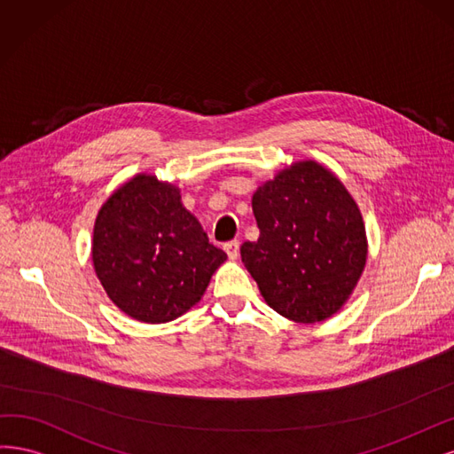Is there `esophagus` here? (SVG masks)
I'll return each instance as SVG.
<instances>
[{"instance_id": "obj_1", "label": "esophagus", "mask_w": 454, "mask_h": 454, "mask_svg": "<svg viewBox=\"0 0 454 454\" xmlns=\"http://www.w3.org/2000/svg\"><path fill=\"white\" fill-rule=\"evenodd\" d=\"M224 251L230 260H236L239 256V241H228L224 245Z\"/></svg>"}]
</instances>
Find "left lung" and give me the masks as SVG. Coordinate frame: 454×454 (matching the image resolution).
Instances as JSON below:
<instances>
[{
  "mask_svg": "<svg viewBox=\"0 0 454 454\" xmlns=\"http://www.w3.org/2000/svg\"><path fill=\"white\" fill-rule=\"evenodd\" d=\"M258 241L241 260L273 311L301 325L333 317L368 260L362 213L341 179L317 160H298L253 194Z\"/></svg>",
  "mask_w": 454,
  "mask_h": 454,
  "instance_id": "1",
  "label": "left lung"
}]
</instances>
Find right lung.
Returning a JSON list of instances; mask_svg holds the SVG:
<instances>
[{"instance_id": "add662e5", "label": "right lung", "mask_w": 454, "mask_h": 454, "mask_svg": "<svg viewBox=\"0 0 454 454\" xmlns=\"http://www.w3.org/2000/svg\"><path fill=\"white\" fill-rule=\"evenodd\" d=\"M226 258L183 206L181 188L154 173L134 175L98 211L94 271L109 300L139 323L184 315Z\"/></svg>"}]
</instances>
